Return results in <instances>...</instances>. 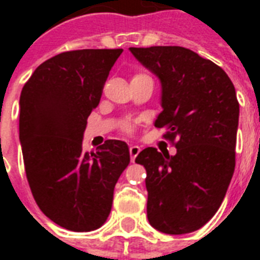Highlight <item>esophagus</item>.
<instances>
[{"mask_svg":"<svg viewBox=\"0 0 260 260\" xmlns=\"http://www.w3.org/2000/svg\"><path fill=\"white\" fill-rule=\"evenodd\" d=\"M139 152H140V147L139 146H132L129 147V155H131V160L132 162H135V159H136V156L139 155Z\"/></svg>","mask_w":260,"mask_h":260,"instance_id":"1","label":"esophagus"}]
</instances>
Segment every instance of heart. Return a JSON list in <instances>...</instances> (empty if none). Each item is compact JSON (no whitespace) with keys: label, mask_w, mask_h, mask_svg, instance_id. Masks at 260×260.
<instances>
[{"label":"heart","mask_w":260,"mask_h":260,"mask_svg":"<svg viewBox=\"0 0 260 260\" xmlns=\"http://www.w3.org/2000/svg\"><path fill=\"white\" fill-rule=\"evenodd\" d=\"M122 129L124 131H126V132H129L131 131V124L129 122H124V124H122Z\"/></svg>","instance_id":"b5f03b06"}]
</instances>
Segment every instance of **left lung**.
Listing matches in <instances>:
<instances>
[{"mask_svg":"<svg viewBox=\"0 0 260 260\" xmlns=\"http://www.w3.org/2000/svg\"><path fill=\"white\" fill-rule=\"evenodd\" d=\"M129 51L160 81L163 110L155 126H166L165 139L177 148L169 155L148 147L135 159L147 171V217L163 234H190L213 217L234 175L235 86L221 67L183 47Z\"/></svg>","mask_w":260,"mask_h":260,"instance_id":"8db88e82","label":"left lung"}]
</instances>
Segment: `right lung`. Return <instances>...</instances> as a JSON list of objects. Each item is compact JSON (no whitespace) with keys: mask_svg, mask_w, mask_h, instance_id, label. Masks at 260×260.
I'll return each mask as SVG.
<instances>
[{"mask_svg":"<svg viewBox=\"0 0 260 260\" xmlns=\"http://www.w3.org/2000/svg\"><path fill=\"white\" fill-rule=\"evenodd\" d=\"M122 50H77L42 63L20 95V143L36 204L55 224L89 232L106 221L114 186L129 165L125 142L83 150L87 117L97 108Z\"/></svg>","mask_w":260,"mask_h":260,"instance_id":"right-lung-1","label":"right lung"}]
</instances>
